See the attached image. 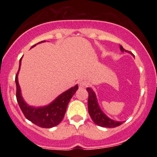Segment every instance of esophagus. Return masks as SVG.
I'll return each mask as SVG.
<instances>
[{
    "instance_id": "esophagus-1",
    "label": "esophagus",
    "mask_w": 157,
    "mask_h": 157,
    "mask_svg": "<svg viewBox=\"0 0 157 157\" xmlns=\"http://www.w3.org/2000/svg\"><path fill=\"white\" fill-rule=\"evenodd\" d=\"M79 86L80 88H83V89H86L89 86V84L86 82V81H80L79 82Z\"/></svg>"
}]
</instances>
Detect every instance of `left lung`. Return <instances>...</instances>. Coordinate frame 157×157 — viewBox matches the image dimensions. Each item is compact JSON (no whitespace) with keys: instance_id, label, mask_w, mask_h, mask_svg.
<instances>
[{"instance_id":"left-lung-1","label":"left lung","mask_w":157,"mask_h":157,"mask_svg":"<svg viewBox=\"0 0 157 157\" xmlns=\"http://www.w3.org/2000/svg\"><path fill=\"white\" fill-rule=\"evenodd\" d=\"M120 50L121 52H125L130 53V52L127 51L125 48L120 45ZM87 91L89 93V100H88V108H89V113L90 117L92 119V120L95 124L101 127L105 128H115L120 125L123 123L124 122L116 121L110 119L109 117H107L103 111L100 109L99 105L98 102H97V96L95 94V92L91 89V88H87Z\"/></svg>"}]
</instances>
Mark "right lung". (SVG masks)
Segmentation results:
<instances>
[{
	"mask_svg": "<svg viewBox=\"0 0 157 157\" xmlns=\"http://www.w3.org/2000/svg\"><path fill=\"white\" fill-rule=\"evenodd\" d=\"M44 42H46V41H41L38 44ZM37 44L32 46V48H33ZM21 60L22 58H21L20 60L19 69L15 77V83L16 88H17L16 97H17L20 108L27 120L33 122L36 125L41 128H45L55 127L58 125L63 119L68 102L77 91V90L78 89V85H76L74 87L70 88L67 91H64L47 105L41 106V107H34V106L28 105L24 101L22 94H21V87L18 83V78H17L20 68H21Z\"/></svg>",
	"mask_w": 157,
	"mask_h": 157,
	"instance_id": "1",
	"label": "right lung"
}]
</instances>
